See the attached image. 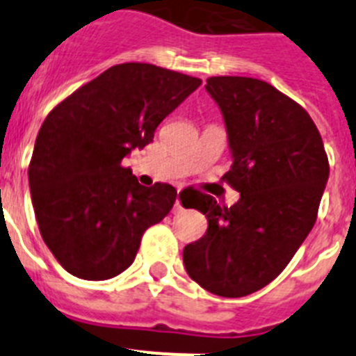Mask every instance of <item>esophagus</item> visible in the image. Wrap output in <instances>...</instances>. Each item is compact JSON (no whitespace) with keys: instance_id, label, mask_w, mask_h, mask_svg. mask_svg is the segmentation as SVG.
<instances>
[{"instance_id":"obj_1","label":"esophagus","mask_w":356,"mask_h":356,"mask_svg":"<svg viewBox=\"0 0 356 356\" xmlns=\"http://www.w3.org/2000/svg\"><path fill=\"white\" fill-rule=\"evenodd\" d=\"M172 210H175V212H180V210H181V201H180V197H178V200L175 201V209H172Z\"/></svg>"}]
</instances>
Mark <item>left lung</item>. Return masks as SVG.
Segmentation results:
<instances>
[{
  "label": "left lung",
  "instance_id": "left-lung-1",
  "mask_svg": "<svg viewBox=\"0 0 356 356\" xmlns=\"http://www.w3.org/2000/svg\"><path fill=\"white\" fill-rule=\"evenodd\" d=\"M205 89L228 135L232 168L225 178L241 197L229 209L207 194L193 203L209 228L184 248V264L205 291L242 298L284 271L314 228L328 156L305 108L267 81L212 76Z\"/></svg>",
  "mask_w": 356,
  "mask_h": 356
}]
</instances>
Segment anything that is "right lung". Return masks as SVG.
<instances>
[{
	"label": "right lung",
	"mask_w": 356,
	"mask_h": 356,
	"mask_svg": "<svg viewBox=\"0 0 356 356\" xmlns=\"http://www.w3.org/2000/svg\"><path fill=\"white\" fill-rule=\"evenodd\" d=\"M200 85L156 65L119 64L42 122L28 168L31 203L46 246L72 276L121 275L144 232L172 209L175 187H143L121 162L153 143L156 127Z\"/></svg>",
	"instance_id": "1"
}]
</instances>
